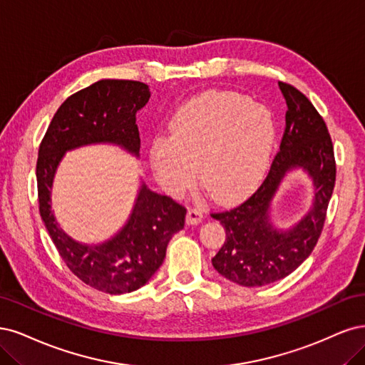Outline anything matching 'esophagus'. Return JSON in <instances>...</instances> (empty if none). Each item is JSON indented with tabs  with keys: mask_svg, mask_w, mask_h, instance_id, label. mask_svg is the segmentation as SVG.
Here are the masks:
<instances>
[{
	"mask_svg": "<svg viewBox=\"0 0 365 365\" xmlns=\"http://www.w3.org/2000/svg\"><path fill=\"white\" fill-rule=\"evenodd\" d=\"M203 220V210L198 209V207H192L187 210V215H186V222L190 226H195L198 225L200 221Z\"/></svg>",
	"mask_w": 365,
	"mask_h": 365,
	"instance_id": "34e87169",
	"label": "esophagus"
}]
</instances>
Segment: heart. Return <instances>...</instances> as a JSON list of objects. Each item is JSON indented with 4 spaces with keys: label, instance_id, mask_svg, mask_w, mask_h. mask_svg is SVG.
<instances>
[{
    "label": "heart",
    "instance_id": "heart-1",
    "mask_svg": "<svg viewBox=\"0 0 365 365\" xmlns=\"http://www.w3.org/2000/svg\"><path fill=\"white\" fill-rule=\"evenodd\" d=\"M276 127L269 110L235 92L210 91L182 104L170 138H156L150 163L159 183L179 197L197 179L220 203L250 194L268 168Z\"/></svg>",
    "mask_w": 365,
    "mask_h": 365
}]
</instances>
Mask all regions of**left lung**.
I'll return each instance as SVG.
<instances>
[{
	"label": "left lung",
	"mask_w": 365,
	"mask_h": 365,
	"mask_svg": "<svg viewBox=\"0 0 365 365\" xmlns=\"http://www.w3.org/2000/svg\"><path fill=\"white\" fill-rule=\"evenodd\" d=\"M288 110L280 148L261 186L230 210L210 214L226 230V241L212 265L226 279L242 287H262L291 274L319 241L336 165L331 135L308 97L292 85L279 81ZM292 168L307 170L314 182V205L297 225L276 230L269 221V205L284 174Z\"/></svg>",
	"instance_id": "left-lung-1"
}]
</instances>
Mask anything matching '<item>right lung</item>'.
I'll list each match as a JSON object with an SVG mask.
<instances>
[{
	"label": "right lung",
	"instance_id": "add662e5",
	"mask_svg": "<svg viewBox=\"0 0 365 365\" xmlns=\"http://www.w3.org/2000/svg\"><path fill=\"white\" fill-rule=\"evenodd\" d=\"M150 98L145 83L100 80L71 97L54 113L39 145L36 178L39 212L66 267L86 285L108 294L132 292L158 272L174 233L183 229L186 207L140 186L132 215L109 241L88 245L58 227L51 212V185L65 151L110 143L139 155L136 112Z\"/></svg>",
	"mask_w": 365,
	"mask_h": 365
}]
</instances>
